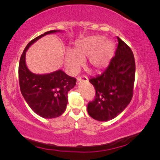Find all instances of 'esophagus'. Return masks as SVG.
<instances>
[{
	"mask_svg": "<svg viewBox=\"0 0 160 160\" xmlns=\"http://www.w3.org/2000/svg\"><path fill=\"white\" fill-rule=\"evenodd\" d=\"M88 82V78L86 76H83L82 78L81 77H78L77 78V81H76V84H79L81 82Z\"/></svg>",
	"mask_w": 160,
	"mask_h": 160,
	"instance_id": "34e87169",
	"label": "esophagus"
}]
</instances>
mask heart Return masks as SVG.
I'll use <instances>...</instances> for the list:
<instances>
[{
  "label": "heart",
  "mask_w": 160,
  "mask_h": 160,
  "mask_svg": "<svg viewBox=\"0 0 160 160\" xmlns=\"http://www.w3.org/2000/svg\"><path fill=\"white\" fill-rule=\"evenodd\" d=\"M114 49V43L108 39L105 40L103 36L87 37L76 43L73 52H67L65 65L70 73L76 74L88 58L89 67L95 73H101L109 65Z\"/></svg>",
  "instance_id": "obj_1"
}]
</instances>
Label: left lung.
<instances>
[{"label": "left lung", "instance_id": "left-lung-1", "mask_svg": "<svg viewBox=\"0 0 160 160\" xmlns=\"http://www.w3.org/2000/svg\"><path fill=\"white\" fill-rule=\"evenodd\" d=\"M115 56L100 76L89 79L96 91L95 99L87 106L89 115L99 122L114 119L132 98L135 62L132 50L117 36Z\"/></svg>", "mask_w": 160, "mask_h": 160}]
</instances>
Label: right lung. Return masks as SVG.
I'll return each instance as SVG.
<instances>
[{"mask_svg":"<svg viewBox=\"0 0 160 160\" xmlns=\"http://www.w3.org/2000/svg\"><path fill=\"white\" fill-rule=\"evenodd\" d=\"M62 32L50 30L32 39L26 46L19 60V81L22 95L30 108L45 119L58 117L65 112L68 100V92L75 87L76 79L61 69L46 74L32 73L26 65V52L42 37Z\"/></svg>","mask_w":160,"mask_h":160,"instance_id":"right-lung-1","label":"right lung"}]
</instances>
